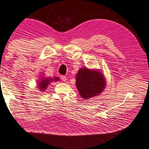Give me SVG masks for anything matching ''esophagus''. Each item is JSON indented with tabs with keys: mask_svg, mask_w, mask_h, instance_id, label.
Returning <instances> with one entry per match:
<instances>
[{
	"mask_svg": "<svg viewBox=\"0 0 149 149\" xmlns=\"http://www.w3.org/2000/svg\"><path fill=\"white\" fill-rule=\"evenodd\" d=\"M61 80H63V82H66L67 80V77H66L65 76H61Z\"/></svg>",
	"mask_w": 149,
	"mask_h": 149,
	"instance_id": "obj_1",
	"label": "esophagus"
}]
</instances>
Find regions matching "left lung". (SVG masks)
<instances>
[{
    "mask_svg": "<svg viewBox=\"0 0 149 149\" xmlns=\"http://www.w3.org/2000/svg\"><path fill=\"white\" fill-rule=\"evenodd\" d=\"M76 85L82 98L88 99L97 96L106 86L104 75L100 71L80 69L77 74Z\"/></svg>",
    "mask_w": 149,
    "mask_h": 149,
    "instance_id": "1",
    "label": "left lung"
}]
</instances>
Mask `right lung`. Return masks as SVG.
<instances>
[{"instance_id":"1","label":"right lung","mask_w":149,"mask_h":149,"mask_svg":"<svg viewBox=\"0 0 149 149\" xmlns=\"http://www.w3.org/2000/svg\"><path fill=\"white\" fill-rule=\"evenodd\" d=\"M53 80H55V81H58L59 80V79L58 78H53V79H52V78H49V79H45L44 77H42V79H41V81L39 82V88L41 91H44V89H46V88L47 87L48 84H50V82L53 81Z\"/></svg>"}]
</instances>
